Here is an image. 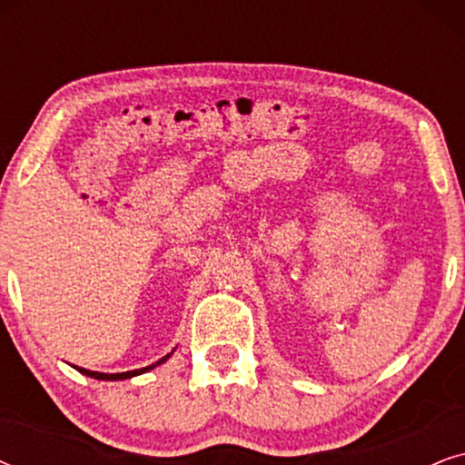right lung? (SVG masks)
Wrapping results in <instances>:
<instances>
[{"label":"right lung","mask_w":465,"mask_h":465,"mask_svg":"<svg viewBox=\"0 0 465 465\" xmlns=\"http://www.w3.org/2000/svg\"><path fill=\"white\" fill-rule=\"evenodd\" d=\"M173 351H175V349H173ZM173 351H171V353H173ZM171 353H167V355H164V358H161L158 361H154V364H150V366H145V368H139V371H126V372H116V374L86 371V368H80V366H74V368H75V371H78V372L86 374V377H91V379H99V381H124V379H133V377H137V374H143V372L152 371V368H156V366L164 364V361H167V360L171 358Z\"/></svg>","instance_id":"obj_1"}]
</instances>
